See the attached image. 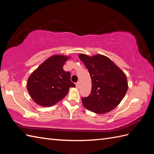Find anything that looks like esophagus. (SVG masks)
<instances>
[{
	"mask_svg": "<svg viewBox=\"0 0 154 154\" xmlns=\"http://www.w3.org/2000/svg\"><path fill=\"white\" fill-rule=\"evenodd\" d=\"M76 86L77 88H79V87H80V82H78L76 83Z\"/></svg>",
	"mask_w": 154,
	"mask_h": 154,
	"instance_id": "1",
	"label": "esophagus"
}]
</instances>
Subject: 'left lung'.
<instances>
[{"mask_svg":"<svg viewBox=\"0 0 154 154\" xmlns=\"http://www.w3.org/2000/svg\"><path fill=\"white\" fill-rule=\"evenodd\" d=\"M91 78V91L87 97L82 98L84 107L97 114L110 112L121 103L128 90L124 72L109 58L102 54L90 57L79 54Z\"/></svg>","mask_w":154,"mask_h":154,"instance_id":"1","label":"left lung"}]
</instances>
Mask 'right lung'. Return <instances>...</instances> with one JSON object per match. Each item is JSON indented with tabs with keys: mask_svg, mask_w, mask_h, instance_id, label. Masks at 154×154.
<instances>
[{
	"mask_svg": "<svg viewBox=\"0 0 154 154\" xmlns=\"http://www.w3.org/2000/svg\"><path fill=\"white\" fill-rule=\"evenodd\" d=\"M69 58L63 54L51 56L30 75L27 90L37 104L53 106L66 96L70 88L76 87L70 80V73L63 70Z\"/></svg>",
	"mask_w": 154,
	"mask_h": 154,
	"instance_id": "1",
	"label": "right lung"
}]
</instances>
